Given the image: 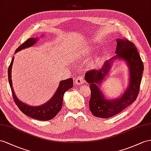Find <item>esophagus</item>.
<instances>
[{"mask_svg": "<svg viewBox=\"0 0 151 151\" xmlns=\"http://www.w3.org/2000/svg\"><path fill=\"white\" fill-rule=\"evenodd\" d=\"M84 79L82 76H77V78H76L75 81V83L76 86H78V85H81L83 84L84 83Z\"/></svg>", "mask_w": 151, "mask_h": 151, "instance_id": "esophagus-1", "label": "esophagus"}]
</instances>
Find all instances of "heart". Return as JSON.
<instances>
[{"mask_svg":"<svg viewBox=\"0 0 151 151\" xmlns=\"http://www.w3.org/2000/svg\"><path fill=\"white\" fill-rule=\"evenodd\" d=\"M91 50V48H88V50Z\"/></svg>","mask_w":151,"mask_h":151,"instance_id":"heart-1","label":"heart"}]
</instances>
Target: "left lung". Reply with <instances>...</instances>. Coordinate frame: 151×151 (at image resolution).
Wrapping results in <instances>:
<instances>
[{"mask_svg": "<svg viewBox=\"0 0 151 151\" xmlns=\"http://www.w3.org/2000/svg\"><path fill=\"white\" fill-rule=\"evenodd\" d=\"M116 41V55L106 61L101 69H92L85 75L91 91L90 110L94 116L100 118H109L121 112L136 100L140 91L144 64L137 49L132 42L126 39H117ZM116 58L126 61L129 66V86L121 97L108 100L99 87L110 70L112 62Z\"/></svg>", "mask_w": 151, "mask_h": 151, "instance_id": "1", "label": "left lung"}]
</instances>
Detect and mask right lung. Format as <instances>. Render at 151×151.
<instances>
[{
	"label": "right lung",
	"instance_id": "obj_1",
	"mask_svg": "<svg viewBox=\"0 0 151 151\" xmlns=\"http://www.w3.org/2000/svg\"><path fill=\"white\" fill-rule=\"evenodd\" d=\"M37 40V38L31 37L28 39L25 42L19 46L15 51V53L20 51L21 50L33 46L36 43ZM13 60L14 57H13L12 61H11L8 68V80L11 92L13 94L14 101L19 108V109L29 117L37 120H40V121H48V120L52 119L53 117H55V115L59 112L62 109L64 92L68 91L69 88H72L73 86V78H68L67 80L60 81L59 86L53 97L43 105L37 106L27 105L26 103L22 102L20 101V99H18L13 88L12 80H11V69H12Z\"/></svg>",
	"mask_w": 151,
	"mask_h": 151
}]
</instances>
